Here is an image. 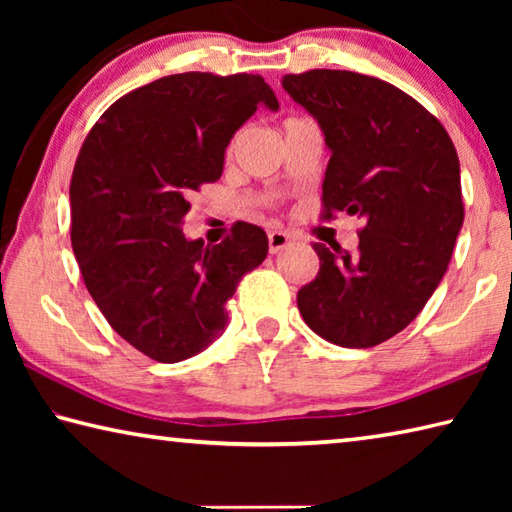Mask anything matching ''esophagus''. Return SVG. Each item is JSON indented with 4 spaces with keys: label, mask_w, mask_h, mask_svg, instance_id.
<instances>
[{
    "label": "esophagus",
    "mask_w": 512,
    "mask_h": 512,
    "mask_svg": "<svg viewBox=\"0 0 512 512\" xmlns=\"http://www.w3.org/2000/svg\"><path fill=\"white\" fill-rule=\"evenodd\" d=\"M289 241H291V237L284 230L268 232V250H271V253H280L282 248L289 246Z\"/></svg>",
    "instance_id": "esophagus-1"
}]
</instances>
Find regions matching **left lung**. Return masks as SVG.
Masks as SVG:
<instances>
[{
    "label": "left lung",
    "mask_w": 512,
    "mask_h": 512,
    "mask_svg": "<svg viewBox=\"0 0 512 512\" xmlns=\"http://www.w3.org/2000/svg\"><path fill=\"white\" fill-rule=\"evenodd\" d=\"M332 151L320 219L359 214L354 253L314 244L318 275L298 291L305 323L341 348L391 339L443 280L463 225L461 164L445 126L409 94L345 69L287 74Z\"/></svg>",
    "instance_id": "1"
}]
</instances>
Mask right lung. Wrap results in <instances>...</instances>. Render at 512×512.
<instances>
[{"mask_svg":"<svg viewBox=\"0 0 512 512\" xmlns=\"http://www.w3.org/2000/svg\"><path fill=\"white\" fill-rule=\"evenodd\" d=\"M262 103L280 106L259 74L162 76L112 103L81 146L69 185L76 262L110 327L153 361L207 348L241 277L266 259L253 223H232L216 246L183 235L189 196L221 178L225 146Z\"/></svg>","mask_w":512,"mask_h":512,"instance_id":"obj_1","label":"right lung"}]
</instances>
